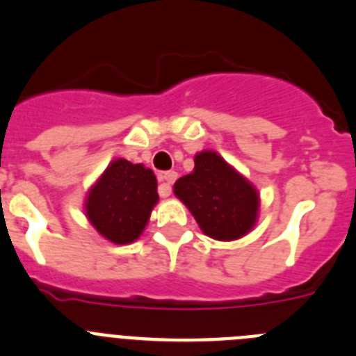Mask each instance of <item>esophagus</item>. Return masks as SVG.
<instances>
[{
  "instance_id": "1",
  "label": "esophagus",
  "mask_w": 356,
  "mask_h": 356,
  "mask_svg": "<svg viewBox=\"0 0 356 356\" xmlns=\"http://www.w3.org/2000/svg\"><path fill=\"white\" fill-rule=\"evenodd\" d=\"M178 178V175H176L175 171H168V172H162L160 175V181H162V185H160L159 193L162 197H168L169 194H171V187L172 184H175V180Z\"/></svg>"
}]
</instances>
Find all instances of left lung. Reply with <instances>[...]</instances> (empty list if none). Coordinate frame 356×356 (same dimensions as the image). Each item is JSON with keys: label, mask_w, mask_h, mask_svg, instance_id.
<instances>
[{"label": "left lung", "mask_w": 356, "mask_h": 356, "mask_svg": "<svg viewBox=\"0 0 356 356\" xmlns=\"http://www.w3.org/2000/svg\"><path fill=\"white\" fill-rule=\"evenodd\" d=\"M172 191L216 241H237L259 221V191L217 151L196 153L193 172L176 180Z\"/></svg>", "instance_id": "obj_1"}]
</instances>
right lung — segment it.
<instances>
[{"mask_svg":"<svg viewBox=\"0 0 356 356\" xmlns=\"http://www.w3.org/2000/svg\"><path fill=\"white\" fill-rule=\"evenodd\" d=\"M156 203L155 172L115 159L87 191L83 212L102 237L124 246L143 235Z\"/></svg>","mask_w":356,"mask_h":356,"instance_id":"1","label":"right lung"}]
</instances>
